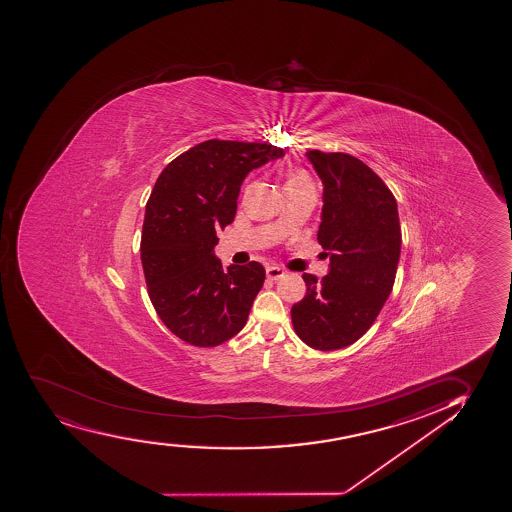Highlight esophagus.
<instances>
[{"instance_id": "esophagus-1", "label": "esophagus", "mask_w": 512, "mask_h": 512, "mask_svg": "<svg viewBox=\"0 0 512 512\" xmlns=\"http://www.w3.org/2000/svg\"><path fill=\"white\" fill-rule=\"evenodd\" d=\"M266 277L270 280H280L285 277V271L280 266H266Z\"/></svg>"}]
</instances>
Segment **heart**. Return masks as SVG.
<instances>
[{
	"instance_id": "1",
	"label": "heart",
	"mask_w": 512,
	"mask_h": 512,
	"mask_svg": "<svg viewBox=\"0 0 512 512\" xmlns=\"http://www.w3.org/2000/svg\"><path fill=\"white\" fill-rule=\"evenodd\" d=\"M309 183V177L302 171H288L285 186H295V184Z\"/></svg>"
}]
</instances>
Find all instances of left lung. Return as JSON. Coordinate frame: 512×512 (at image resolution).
Returning <instances> with one entry per match:
<instances>
[{"label": "left lung", "instance_id": "obj_1", "mask_svg": "<svg viewBox=\"0 0 512 512\" xmlns=\"http://www.w3.org/2000/svg\"><path fill=\"white\" fill-rule=\"evenodd\" d=\"M323 181L318 241L328 275L304 273L306 297L292 306L295 333L316 350L348 347L376 321L393 290L401 253L398 205L371 167L348 153L309 150Z\"/></svg>", "mask_w": 512, "mask_h": 512}]
</instances>
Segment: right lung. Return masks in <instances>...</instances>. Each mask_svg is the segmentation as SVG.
<instances>
[{
    "instance_id": "obj_1",
    "label": "right lung",
    "mask_w": 512,
    "mask_h": 512,
    "mask_svg": "<svg viewBox=\"0 0 512 512\" xmlns=\"http://www.w3.org/2000/svg\"><path fill=\"white\" fill-rule=\"evenodd\" d=\"M268 143L208 140L165 167L147 201L141 265L162 323L194 347H217L246 326L265 268H222L213 249L234 222L247 174L283 157Z\"/></svg>"
}]
</instances>
